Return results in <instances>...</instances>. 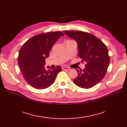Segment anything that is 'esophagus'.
I'll list each match as a JSON object with an SVG mask.
<instances>
[{"instance_id": "obj_1", "label": "esophagus", "mask_w": 127, "mask_h": 127, "mask_svg": "<svg viewBox=\"0 0 127 127\" xmlns=\"http://www.w3.org/2000/svg\"><path fill=\"white\" fill-rule=\"evenodd\" d=\"M62 69H63V70H68V71L70 70L71 69H70V68H69V67H65V66L63 67H62Z\"/></svg>"}]
</instances>
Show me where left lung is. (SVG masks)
I'll return each instance as SVG.
<instances>
[{
  "instance_id": "1",
  "label": "left lung",
  "mask_w": 127,
  "mask_h": 127,
  "mask_svg": "<svg viewBox=\"0 0 127 127\" xmlns=\"http://www.w3.org/2000/svg\"><path fill=\"white\" fill-rule=\"evenodd\" d=\"M77 42L78 55L86 62L85 68L78 70L73 80L77 86L88 89L97 84L104 77L110 63L108 50L104 43L91 33L69 31H64Z\"/></svg>"
}]
</instances>
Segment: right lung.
Wrapping results in <instances>:
<instances>
[{"label":"right lung","instance_id":"1","mask_svg":"<svg viewBox=\"0 0 127 127\" xmlns=\"http://www.w3.org/2000/svg\"><path fill=\"white\" fill-rule=\"evenodd\" d=\"M64 35L61 32L39 34L31 37L22 45L18 56V63L24 79L30 86L43 90L55 82L62 68L57 66L53 69L48 67V69H45V60L49 57L53 44Z\"/></svg>","mask_w":127,"mask_h":127}]
</instances>
